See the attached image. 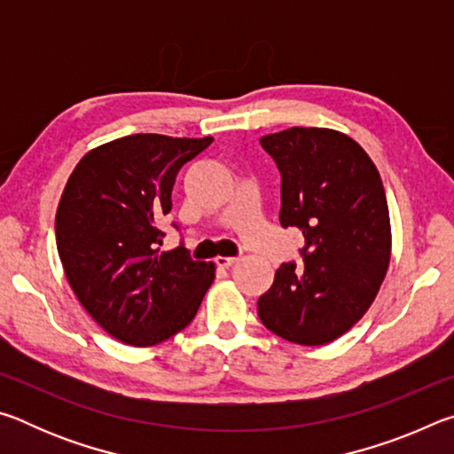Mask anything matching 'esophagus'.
I'll return each mask as SVG.
<instances>
[{
  "label": "esophagus",
  "mask_w": 454,
  "mask_h": 454,
  "mask_svg": "<svg viewBox=\"0 0 454 454\" xmlns=\"http://www.w3.org/2000/svg\"><path fill=\"white\" fill-rule=\"evenodd\" d=\"M236 262H238V258H234V256H218L216 258V264L220 268H230V266H234Z\"/></svg>",
  "instance_id": "1"
}]
</instances>
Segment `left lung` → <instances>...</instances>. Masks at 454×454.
Masks as SVG:
<instances>
[{"label": "left lung", "mask_w": 454, "mask_h": 454, "mask_svg": "<svg viewBox=\"0 0 454 454\" xmlns=\"http://www.w3.org/2000/svg\"><path fill=\"white\" fill-rule=\"evenodd\" d=\"M260 144L282 176L280 224L304 234V268L276 270L258 317L284 340L320 347L364 317L387 276V194L368 153L336 129L294 126Z\"/></svg>", "instance_id": "8db88e82"}]
</instances>
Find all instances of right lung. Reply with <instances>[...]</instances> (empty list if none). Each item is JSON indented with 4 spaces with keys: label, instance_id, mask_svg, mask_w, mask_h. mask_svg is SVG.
Masks as SVG:
<instances>
[{
    "label": "right lung",
    "instance_id": "1",
    "mask_svg": "<svg viewBox=\"0 0 454 454\" xmlns=\"http://www.w3.org/2000/svg\"><path fill=\"white\" fill-rule=\"evenodd\" d=\"M212 142L118 137L88 152L66 184L56 212L66 278L90 317L120 342L168 340L190 325L214 282V264L192 260L184 244L162 254L156 248L176 176Z\"/></svg>",
    "mask_w": 454,
    "mask_h": 454
}]
</instances>
